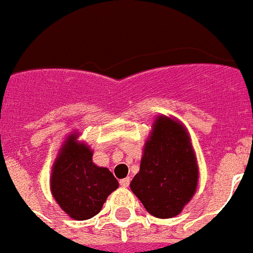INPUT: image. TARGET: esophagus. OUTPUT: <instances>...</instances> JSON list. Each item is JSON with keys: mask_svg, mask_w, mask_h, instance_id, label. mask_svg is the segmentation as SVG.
<instances>
[{"mask_svg": "<svg viewBox=\"0 0 253 253\" xmlns=\"http://www.w3.org/2000/svg\"><path fill=\"white\" fill-rule=\"evenodd\" d=\"M119 184L122 188H127L128 185H130V177H126V178H122V180L119 181Z\"/></svg>", "mask_w": 253, "mask_h": 253, "instance_id": "esophagus-1", "label": "esophagus"}]
</instances>
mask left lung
Segmentation results:
<instances>
[{"mask_svg": "<svg viewBox=\"0 0 253 253\" xmlns=\"http://www.w3.org/2000/svg\"><path fill=\"white\" fill-rule=\"evenodd\" d=\"M198 184V166L188 131L178 121L160 115L143 148L140 169L130 188L156 218L178 215Z\"/></svg>", "mask_w": 253, "mask_h": 253, "instance_id": "1", "label": "left lung"}]
</instances>
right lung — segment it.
<instances>
[{
	"label": "right lung",
	"instance_id": "1",
	"mask_svg": "<svg viewBox=\"0 0 253 253\" xmlns=\"http://www.w3.org/2000/svg\"><path fill=\"white\" fill-rule=\"evenodd\" d=\"M77 138L76 132L68 135L59 151L51 173V193L72 219L85 220L101 211L119 184L109 169L95 166L93 151Z\"/></svg>",
	"mask_w": 253,
	"mask_h": 253
}]
</instances>
